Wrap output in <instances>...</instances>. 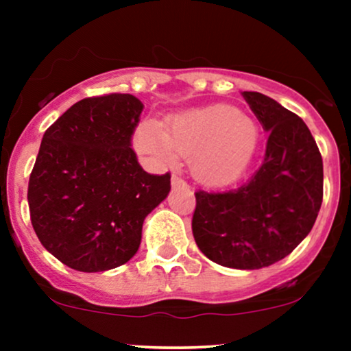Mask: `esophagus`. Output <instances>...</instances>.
I'll use <instances>...</instances> for the list:
<instances>
[{
	"label": "esophagus",
	"mask_w": 351,
	"mask_h": 351,
	"mask_svg": "<svg viewBox=\"0 0 351 351\" xmlns=\"http://www.w3.org/2000/svg\"><path fill=\"white\" fill-rule=\"evenodd\" d=\"M171 186L173 188H183V189H189V186L184 183L180 176H171Z\"/></svg>",
	"instance_id": "obj_1"
}]
</instances>
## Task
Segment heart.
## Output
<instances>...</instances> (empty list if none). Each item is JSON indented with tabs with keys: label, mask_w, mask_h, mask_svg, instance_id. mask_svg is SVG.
<instances>
[{
	"label": "heart",
	"mask_w": 351,
	"mask_h": 351,
	"mask_svg": "<svg viewBox=\"0 0 351 351\" xmlns=\"http://www.w3.org/2000/svg\"><path fill=\"white\" fill-rule=\"evenodd\" d=\"M135 148L155 162L170 165L189 155L193 176L209 186L234 183L247 171L259 145V127L231 106L183 110L160 125L145 120L136 128Z\"/></svg>",
	"instance_id": "obj_1"
}]
</instances>
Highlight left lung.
<instances>
[{
	"instance_id": "1",
	"label": "left lung",
	"mask_w": 351,
	"mask_h": 351,
	"mask_svg": "<svg viewBox=\"0 0 351 351\" xmlns=\"http://www.w3.org/2000/svg\"><path fill=\"white\" fill-rule=\"evenodd\" d=\"M243 97L269 135L264 162L239 186L196 191L191 228L213 263L252 271L284 259L307 237L324 198V163L300 117L259 92Z\"/></svg>"
}]
</instances>
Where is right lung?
Instances as JSON below:
<instances>
[{
  "mask_svg": "<svg viewBox=\"0 0 351 351\" xmlns=\"http://www.w3.org/2000/svg\"><path fill=\"white\" fill-rule=\"evenodd\" d=\"M143 104L110 94L79 100L46 130L27 186L31 223L56 259L102 272L132 259L143 221L170 193L132 150Z\"/></svg>",
  "mask_w": 351,
  "mask_h": 351,
  "instance_id": "add662e5",
  "label": "right lung"
}]
</instances>
